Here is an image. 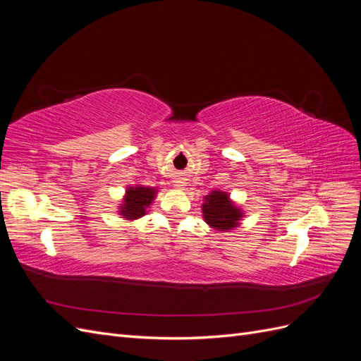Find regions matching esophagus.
Masks as SVG:
<instances>
[{"mask_svg":"<svg viewBox=\"0 0 361 361\" xmlns=\"http://www.w3.org/2000/svg\"><path fill=\"white\" fill-rule=\"evenodd\" d=\"M174 183H176V187L182 188V187H183V183H185V182H183L182 179H178V180H176V182H174Z\"/></svg>","mask_w":361,"mask_h":361,"instance_id":"obj_1","label":"esophagus"}]
</instances>
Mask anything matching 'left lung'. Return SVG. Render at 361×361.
<instances>
[{"label": "left lung", "instance_id": "8db88e82", "mask_svg": "<svg viewBox=\"0 0 361 361\" xmlns=\"http://www.w3.org/2000/svg\"><path fill=\"white\" fill-rule=\"evenodd\" d=\"M202 207L206 223L221 232L236 227L239 218L243 216L241 211L228 200V194L224 191H212L209 195H206Z\"/></svg>", "mask_w": 361, "mask_h": 361}]
</instances>
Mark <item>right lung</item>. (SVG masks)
<instances>
[{
	"label": "right lung",
	"instance_id": "add662e5",
	"mask_svg": "<svg viewBox=\"0 0 361 361\" xmlns=\"http://www.w3.org/2000/svg\"><path fill=\"white\" fill-rule=\"evenodd\" d=\"M157 191L154 188L147 187H129L125 195V200L122 207H120V214L128 220H135V218L143 216L146 214V207L150 206L154 202Z\"/></svg>",
	"mask_w": 361,
	"mask_h": 361
}]
</instances>
